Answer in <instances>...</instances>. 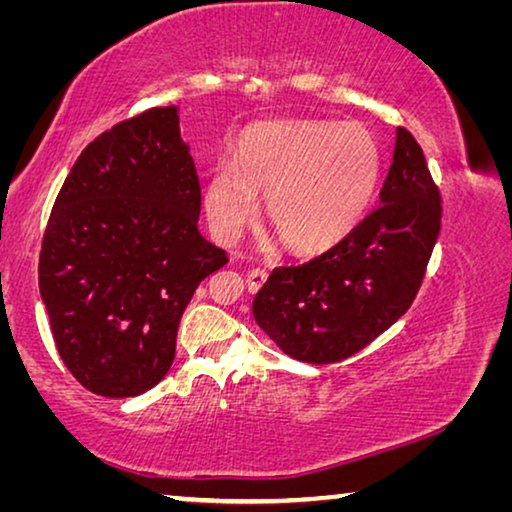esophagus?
I'll return each mask as SVG.
<instances>
[{"mask_svg":"<svg viewBox=\"0 0 512 512\" xmlns=\"http://www.w3.org/2000/svg\"><path fill=\"white\" fill-rule=\"evenodd\" d=\"M266 280H268V273L266 271H262V268H253V271L248 273V291L250 293H257L259 289L264 287L266 284Z\"/></svg>","mask_w":512,"mask_h":512,"instance_id":"34e87169","label":"esophagus"}]
</instances>
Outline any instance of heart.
I'll list each match as a JSON object with an SVG mask.
<instances>
[{
  "label": "heart",
  "instance_id": "1",
  "mask_svg": "<svg viewBox=\"0 0 512 512\" xmlns=\"http://www.w3.org/2000/svg\"><path fill=\"white\" fill-rule=\"evenodd\" d=\"M379 176L377 140L361 124H262L239 137L232 164L210 173L203 201L216 235L232 239L255 219V194H264L277 235L300 253H320L359 228Z\"/></svg>",
  "mask_w": 512,
  "mask_h": 512
}]
</instances>
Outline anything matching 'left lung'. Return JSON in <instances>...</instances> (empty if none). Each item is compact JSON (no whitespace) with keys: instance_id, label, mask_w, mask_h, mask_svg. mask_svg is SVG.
Listing matches in <instances>:
<instances>
[{"instance_id":"1","label":"left lung","mask_w":512,"mask_h":512,"mask_svg":"<svg viewBox=\"0 0 512 512\" xmlns=\"http://www.w3.org/2000/svg\"><path fill=\"white\" fill-rule=\"evenodd\" d=\"M379 207L341 244L302 266H280L253 300L257 325L289 357L336 363L406 314L440 232V192L420 144L397 128Z\"/></svg>"}]
</instances>
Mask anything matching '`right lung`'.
<instances>
[{"label":"right lung","mask_w":512,"mask_h":512,"mask_svg":"<svg viewBox=\"0 0 512 512\" xmlns=\"http://www.w3.org/2000/svg\"><path fill=\"white\" fill-rule=\"evenodd\" d=\"M201 185L178 108H151L85 146L42 237L38 284L60 359L103 397L167 375L183 311L228 264L198 232Z\"/></svg>","instance_id":"add662e5"}]
</instances>
